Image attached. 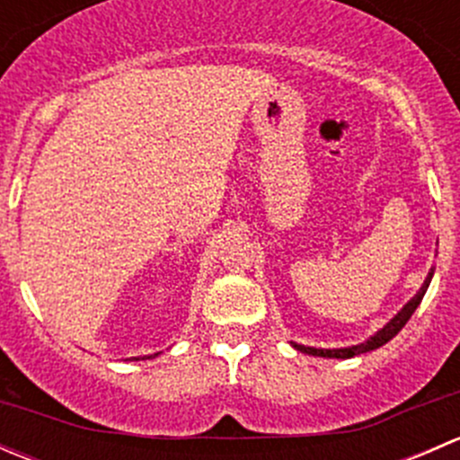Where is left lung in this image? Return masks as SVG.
Instances as JSON below:
<instances>
[{
	"instance_id": "8db88e82",
	"label": "left lung",
	"mask_w": 460,
	"mask_h": 460,
	"mask_svg": "<svg viewBox=\"0 0 460 460\" xmlns=\"http://www.w3.org/2000/svg\"><path fill=\"white\" fill-rule=\"evenodd\" d=\"M431 276H434V269H429V273H428V278H425L423 287L416 291L414 298H411L407 305H402L401 312H398L396 316L389 320V323L385 324L383 329H378L374 336H369L365 342H358V345H351V347H341V349H320V347H305V345H298V342H291V345H294V349L303 351V354L320 356V358H354V356H358V354H367V351L378 349V347H383L385 342L392 341V338L396 336V333L401 332L402 327H405L407 320L411 318V314L416 312V307H419L420 300H423L425 291H428V287L431 282Z\"/></svg>"
}]
</instances>
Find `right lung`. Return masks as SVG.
I'll use <instances>...</instances> for the list:
<instances>
[{"instance_id": "1", "label": "right lung", "mask_w": 460, "mask_h": 460, "mask_svg": "<svg viewBox=\"0 0 460 460\" xmlns=\"http://www.w3.org/2000/svg\"><path fill=\"white\" fill-rule=\"evenodd\" d=\"M155 356H157V354H153V356H148V358H155ZM136 360H140V358H136ZM142 360H144V358H142Z\"/></svg>"}]
</instances>
